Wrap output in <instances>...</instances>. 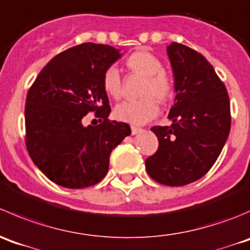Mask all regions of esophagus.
Returning a JSON list of instances; mask_svg holds the SVG:
<instances>
[{"instance_id":"esophagus-1","label":"esophagus","mask_w":250,"mask_h":250,"mask_svg":"<svg viewBox=\"0 0 250 250\" xmlns=\"http://www.w3.org/2000/svg\"><path fill=\"white\" fill-rule=\"evenodd\" d=\"M142 131L143 128L137 127V126H131V133H132V135H136V133L138 132H142Z\"/></svg>"}]
</instances>
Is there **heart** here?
I'll return each mask as SVG.
<instances>
[{
  "mask_svg": "<svg viewBox=\"0 0 250 250\" xmlns=\"http://www.w3.org/2000/svg\"><path fill=\"white\" fill-rule=\"evenodd\" d=\"M126 66L131 73L145 79L140 91L142 97L122 102L115 107L114 114L122 122L135 125L145 124L159 112L158 102L165 104L172 100L174 81L163 69L160 59L146 49H138L130 54L126 59ZM102 83L105 93L114 100H120L124 95L122 75L115 66H109L104 71Z\"/></svg>",
  "mask_w": 250,
  "mask_h": 250,
  "instance_id": "obj_1",
  "label": "heart"
}]
</instances>
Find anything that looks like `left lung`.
Returning a JSON list of instances; mask_svg holds the SVG:
<instances>
[{"instance_id": "obj_1", "label": "left lung", "mask_w": 250, "mask_h": 250, "mask_svg": "<svg viewBox=\"0 0 250 250\" xmlns=\"http://www.w3.org/2000/svg\"><path fill=\"white\" fill-rule=\"evenodd\" d=\"M167 56L175 78L170 126H153L158 150L146 159L154 181L185 186L207 174L224 148L231 127L229 93L211 64L194 49L172 42Z\"/></svg>"}]
</instances>
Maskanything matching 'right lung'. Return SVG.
<instances>
[{
  "label": "right lung",
  "mask_w": 250,
  "mask_h": 250,
  "mask_svg": "<svg viewBox=\"0 0 250 250\" xmlns=\"http://www.w3.org/2000/svg\"><path fill=\"white\" fill-rule=\"evenodd\" d=\"M122 57L119 49L92 42L52 58L29 88L25 145L34 164L51 181L85 188L107 175L112 150L131 133L126 123L110 122L103 74ZM95 111L101 124L85 126Z\"/></svg>",
  "instance_id": "right-lung-1"
}]
</instances>
